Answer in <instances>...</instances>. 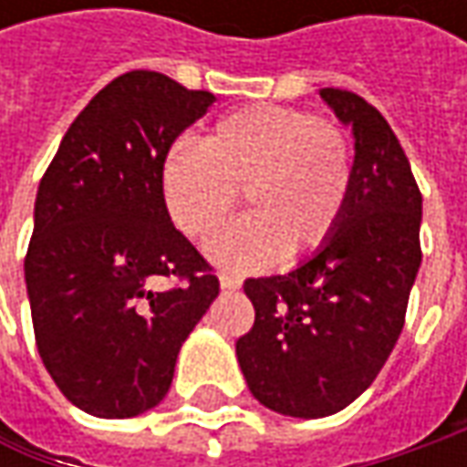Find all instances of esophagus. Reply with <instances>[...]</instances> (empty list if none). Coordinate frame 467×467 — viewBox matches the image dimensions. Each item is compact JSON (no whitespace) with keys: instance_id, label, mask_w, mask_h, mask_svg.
I'll return each instance as SVG.
<instances>
[{"instance_id":"esophagus-1","label":"esophagus","mask_w":467,"mask_h":467,"mask_svg":"<svg viewBox=\"0 0 467 467\" xmlns=\"http://www.w3.org/2000/svg\"><path fill=\"white\" fill-rule=\"evenodd\" d=\"M221 288L223 291H236L239 285H242V278L239 275H231V273H221Z\"/></svg>"}]
</instances>
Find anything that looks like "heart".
<instances>
[{"mask_svg": "<svg viewBox=\"0 0 467 467\" xmlns=\"http://www.w3.org/2000/svg\"><path fill=\"white\" fill-rule=\"evenodd\" d=\"M353 189L348 135L325 119L285 106H249L223 117L205 148L173 142L161 166V192L173 225L213 239L239 205L252 215L210 244L228 270H262L330 239Z\"/></svg>", "mask_w": 467, "mask_h": 467, "instance_id": "b5f03b06", "label": "heart"}]
</instances>
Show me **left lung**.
Returning <instances> with one entry per match:
<instances>
[{
	"instance_id": "8db88e82",
	"label": "left lung",
	"mask_w": 467,
	"mask_h": 467,
	"mask_svg": "<svg viewBox=\"0 0 467 467\" xmlns=\"http://www.w3.org/2000/svg\"><path fill=\"white\" fill-rule=\"evenodd\" d=\"M319 96L353 132L348 205L296 270L244 283L254 325L236 340L252 395L294 419L332 416L377 379L421 267V192L398 137L361 96Z\"/></svg>"
}]
</instances>
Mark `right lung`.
<instances>
[{
	"mask_svg": "<svg viewBox=\"0 0 467 467\" xmlns=\"http://www.w3.org/2000/svg\"><path fill=\"white\" fill-rule=\"evenodd\" d=\"M161 72L111 80L67 130L33 210L26 285L36 346L62 395L99 419L161 403L218 278L171 223L161 166L213 106ZM182 285L155 292L152 280Z\"/></svg>",
	"mask_w": 467,
	"mask_h": 467,
	"instance_id": "right-lung-1",
	"label": "right lung"
}]
</instances>
